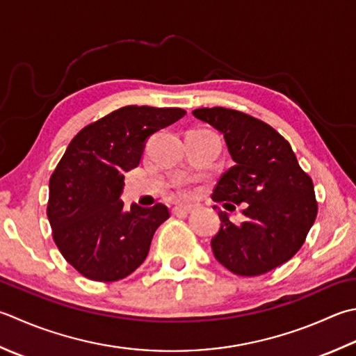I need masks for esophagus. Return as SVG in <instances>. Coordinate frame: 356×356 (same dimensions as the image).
<instances>
[{"label":"esophagus","mask_w":356,"mask_h":356,"mask_svg":"<svg viewBox=\"0 0 356 356\" xmlns=\"http://www.w3.org/2000/svg\"><path fill=\"white\" fill-rule=\"evenodd\" d=\"M193 210L191 205H176L172 208V214H188Z\"/></svg>","instance_id":"34e87169"}]
</instances>
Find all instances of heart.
I'll return each instance as SVG.
<instances>
[{
  "instance_id": "1",
  "label": "heart",
  "mask_w": 356,
  "mask_h": 356,
  "mask_svg": "<svg viewBox=\"0 0 356 356\" xmlns=\"http://www.w3.org/2000/svg\"><path fill=\"white\" fill-rule=\"evenodd\" d=\"M180 193H186V190H185L184 186H180Z\"/></svg>"
}]
</instances>
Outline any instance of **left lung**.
I'll return each mask as SVG.
<instances>
[{
    "label": "left lung",
    "instance_id": "obj_1",
    "mask_svg": "<svg viewBox=\"0 0 356 356\" xmlns=\"http://www.w3.org/2000/svg\"><path fill=\"white\" fill-rule=\"evenodd\" d=\"M194 117L220 131L234 160L214 186L211 199L233 210L243 204L247 220L233 224L219 211L220 229L211 239L214 257L232 273L259 276L291 259L316 219L310 176L299 166L285 138L245 113L199 108Z\"/></svg>",
    "mask_w": 356,
    "mask_h": 356
}]
</instances>
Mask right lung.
<instances>
[{
    "instance_id": "add662e5",
    "label": "right lung",
    "mask_w": 356,
    "mask_h": 356,
    "mask_svg": "<svg viewBox=\"0 0 356 356\" xmlns=\"http://www.w3.org/2000/svg\"><path fill=\"white\" fill-rule=\"evenodd\" d=\"M186 111L123 106L76 134L49 179L47 219L63 257L88 280L113 282L146 259L168 208L123 210V174L140 163L145 142Z\"/></svg>"
}]
</instances>
